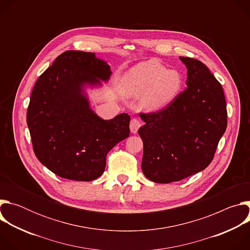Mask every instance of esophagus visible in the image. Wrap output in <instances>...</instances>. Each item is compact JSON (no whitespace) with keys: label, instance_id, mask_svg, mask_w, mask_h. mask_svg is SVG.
Returning a JSON list of instances; mask_svg holds the SVG:
<instances>
[{"label":"esophagus","instance_id":"1","mask_svg":"<svg viewBox=\"0 0 250 250\" xmlns=\"http://www.w3.org/2000/svg\"><path fill=\"white\" fill-rule=\"evenodd\" d=\"M140 125H141L140 122H139L136 118H133V119L130 121V124H129L130 131H131L132 133H136L137 130H138V128L140 127Z\"/></svg>","mask_w":250,"mask_h":250}]
</instances>
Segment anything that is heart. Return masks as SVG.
<instances>
[{"mask_svg":"<svg viewBox=\"0 0 250 250\" xmlns=\"http://www.w3.org/2000/svg\"><path fill=\"white\" fill-rule=\"evenodd\" d=\"M183 84L181 74L168 70L155 60L141 62L123 77L121 89L127 96L142 95L141 105L146 110H156L172 101Z\"/></svg>","mask_w":250,"mask_h":250,"instance_id":"1","label":"heart"}]
</instances>
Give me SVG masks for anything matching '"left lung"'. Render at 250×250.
<instances>
[{"instance_id": "left-lung-1", "label": "left lung", "mask_w": 250, "mask_h": 250, "mask_svg": "<svg viewBox=\"0 0 250 250\" xmlns=\"http://www.w3.org/2000/svg\"><path fill=\"white\" fill-rule=\"evenodd\" d=\"M187 88L165 108L140 113L144 141L141 169L155 183L180 181L208 166L228 125L221 83L200 60L180 56Z\"/></svg>"}]
</instances>
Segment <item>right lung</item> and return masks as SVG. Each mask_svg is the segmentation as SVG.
<instances>
[{"mask_svg": "<svg viewBox=\"0 0 250 250\" xmlns=\"http://www.w3.org/2000/svg\"><path fill=\"white\" fill-rule=\"evenodd\" d=\"M111 68L95 53L67 50L40 76L26 113L35 156L51 172L92 181L105 167L108 152L129 135L130 117L104 121L89 106L82 87L110 78Z\"/></svg>", "mask_w": 250, "mask_h": 250, "instance_id": "right-lung-1", "label": "right lung"}]
</instances>
